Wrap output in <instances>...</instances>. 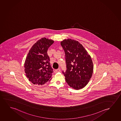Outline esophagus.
I'll list each match as a JSON object with an SVG mask.
<instances>
[{
	"label": "esophagus",
	"instance_id": "esophagus-1",
	"mask_svg": "<svg viewBox=\"0 0 121 121\" xmlns=\"http://www.w3.org/2000/svg\"><path fill=\"white\" fill-rule=\"evenodd\" d=\"M56 71V73H57V72H60V71H60V69H56V71Z\"/></svg>",
	"mask_w": 121,
	"mask_h": 121
}]
</instances>
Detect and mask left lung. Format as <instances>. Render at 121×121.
Instances as JSON below:
<instances>
[{
	"label": "left lung",
	"instance_id": "obj_1",
	"mask_svg": "<svg viewBox=\"0 0 121 121\" xmlns=\"http://www.w3.org/2000/svg\"><path fill=\"white\" fill-rule=\"evenodd\" d=\"M60 44L65 53L66 70L62 71L70 87L78 90L87 84L92 76L93 65L90 56L78 41L64 39Z\"/></svg>",
	"mask_w": 121,
	"mask_h": 121
}]
</instances>
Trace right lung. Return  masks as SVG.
Instances as JSON below:
<instances>
[{"mask_svg":"<svg viewBox=\"0 0 121 121\" xmlns=\"http://www.w3.org/2000/svg\"><path fill=\"white\" fill-rule=\"evenodd\" d=\"M53 42L52 39L42 38L29 51L24 64L25 72L33 84L42 85L51 80L53 71L47 51Z\"/></svg>","mask_w":121,"mask_h":121,"instance_id":"add662e5","label":"right lung"}]
</instances>
